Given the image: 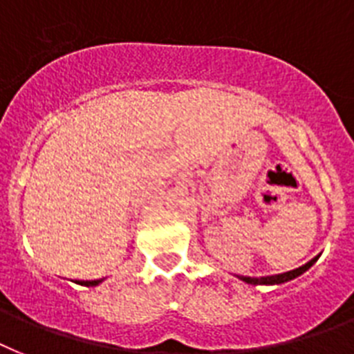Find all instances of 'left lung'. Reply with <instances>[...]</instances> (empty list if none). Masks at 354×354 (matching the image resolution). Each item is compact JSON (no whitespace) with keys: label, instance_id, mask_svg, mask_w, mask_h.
I'll return each instance as SVG.
<instances>
[{"label":"left lung","instance_id":"8db88e82","mask_svg":"<svg viewBox=\"0 0 354 354\" xmlns=\"http://www.w3.org/2000/svg\"><path fill=\"white\" fill-rule=\"evenodd\" d=\"M318 258H320V254L313 258V260L307 261V263H304L301 267H297V269H292V271L280 272V274H271V277H260V278H254V277H238V278H240L242 281H245V283H251V286H280V283L291 281L295 280V278L300 277V274H304V272H306L307 269H309V267L318 260Z\"/></svg>","mask_w":354,"mask_h":354}]
</instances>
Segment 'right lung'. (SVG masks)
<instances>
[{
  "instance_id": "right-lung-1",
  "label": "right lung",
  "mask_w": 354,
  "mask_h": 354,
  "mask_svg": "<svg viewBox=\"0 0 354 354\" xmlns=\"http://www.w3.org/2000/svg\"><path fill=\"white\" fill-rule=\"evenodd\" d=\"M103 281V278H100V280H76L77 286H85V287H96L100 286Z\"/></svg>"
}]
</instances>
